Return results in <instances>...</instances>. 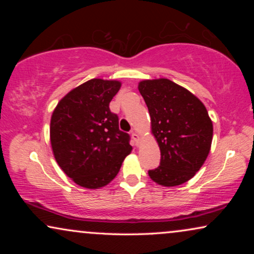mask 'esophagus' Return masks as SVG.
I'll list each match as a JSON object with an SVG mask.
<instances>
[{
	"mask_svg": "<svg viewBox=\"0 0 254 254\" xmlns=\"http://www.w3.org/2000/svg\"><path fill=\"white\" fill-rule=\"evenodd\" d=\"M131 138H133L135 145H138L141 137H140V134H138L137 131H133V133H131Z\"/></svg>",
	"mask_w": 254,
	"mask_h": 254,
	"instance_id": "esophagus-1",
	"label": "esophagus"
}]
</instances>
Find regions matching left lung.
<instances>
[{
    "label": "left lung",
    "mask_w": 254,
    "mask_h": 254,
    "mask_svg": "<svg viewBox=\"0 0 254 254\" xmlns=\"http://www.w3.org/2000/svg\"><path fill=\"white\" fill-rule=\"evenodd\" d=\"M137 88L161 150V165L148 171L149 177L164 187L182 185L195 176L208 157L213 121L196 96L168 78L143 79Z\"/></svg>",
    "instance_id": "left-lung-1"
}]
</instances>
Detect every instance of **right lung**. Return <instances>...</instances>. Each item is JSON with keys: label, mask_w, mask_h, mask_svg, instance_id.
I'll return each mask as SVG.
<instances>
[{"label": "right lung", "mask_w": 254, "mask_h": 254, "mask_svg": "<svg viewBox=\"0 0 254 254\" xmlns=\"http://www.w3.org/2000/svg\"><path fill=\"white\" fill-rule=\"evenodd\" d=\"M121 88L117 79L92 78L58 103L51 118L53 155L62 171L78 186L98 190L119 172L130 154L129 135L119 129L110 103Z\"/></svg>", "instance_id": "1"}]
</instances>
